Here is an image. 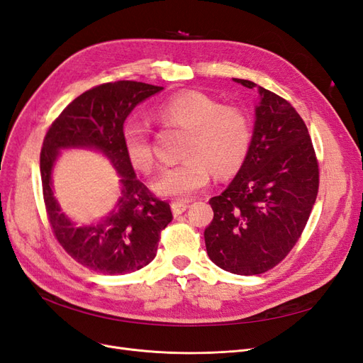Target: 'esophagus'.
<instances>
[{
	"label": "esophagus",
	"instance_id": "1",
	"mask_svg": "<svg viewBox=\"0 0 363 363\" xmlns=\"http://www.w3.org/2000/svg\"><path fill=\"white\" fill-rule=\"evenodd\" d=\"M171 208H172L174 215L177 216V215H182L186 211V208H188V203H186V201H172Z\"/></svg>",
	"mask_w": 363,
	"mask_h": 363
}]
</instances>
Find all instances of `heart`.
I'll use <instances>...</instances> for the list:
<instances>
[{"label": "heart", "instance_id": "1", "mask_svg": "<svg viewBox=\"0 0 363 363\" xmlns=\"http://www.w3.org/2000/svg\"><path fill=\"white\" fill-rule=\"evenodd\" d=\"M164 123L189 130L183 148L186 157L163 168L152 188L163 196L189 199L211 183L213 171L219 179L233 175L245 162L252 131L247 113L235 106H221L203 92L188 91L174 95L159 108ZM123 145L130 164L150 172L156 164L150 128L140 121L123 127Z\"/></svg>", "mask_w": 363, "mask_h": 363}]
</instances>
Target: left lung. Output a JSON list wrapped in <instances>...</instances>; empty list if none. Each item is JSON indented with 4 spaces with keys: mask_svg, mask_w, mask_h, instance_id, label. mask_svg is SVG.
<instances>
[{
    "mask_svg": "<svg viewBox=\"0 0 363 363\" xmlns=\"http://www.w3.org/2000/svg\"><path fill=\"white\" fill-rule=\"evenodd\" d=\"M235 82L252 89L250 80ZM255 133L245 162L228 188L208 200L204 230L211 260L228 272L255 276L289 255L311 216L320 168L304 121L294 106L259 87Z\"/></svg>",
    "mask_w": 363,
    "mask_h": 363,
    "instance_id": "1",
    "label": "left lung"
}]
</instances>
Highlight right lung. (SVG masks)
Listing matches in <instances>:
<instances>
[{
  "instance_id": "right-lung-1",
  "label": "right lung",
  "mask_w": 363,
  "mask_h": 363,
  "mask_svg": "<svg viewBox=\"0 0 363 363\" xmlns=\"http://www.w3.org/2000/svg\"><path fill=\"white\" fill-rule=\"evenodd\" d=\"M162 89L130 80L98 84L65 107L43 138L42 194L54 238L75 262L100 274L123 276L147 267L156 257L162 230L172 221L169 203L136 179L121 136L135 106ZM68 146L103 150L121 175L123 191L116 211L96 226H74L52 196V164L58 150Z\"/></svg>"
}]
</instances>
